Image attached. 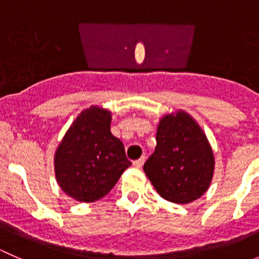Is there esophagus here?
I'll return each instance as SVG.
<instances>
[{
	"label": "esophagus",
	"instance_id": "obj_1",
	"mask_svg": "<svg viewBox=\"0 0 259 259\" xmlns=\"http://www.w3.org/2000/svg\"><path fill=\"white\" fill-rule=\"evenodd\" d=\"M144 161H145V156H142V158H140V159L135 160L134 163H133V165H134L135 168H142L143 164H144Z\"/></svg>",
	"mask_w": 259,
	"mask_h": 259
}]
</instances>
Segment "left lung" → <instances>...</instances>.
Segmentation results:
<instances>
[{"instance_id":"obj_1","label":"left lung","mask_w":259,"mask_h":259,"mask_svg":"<svg viewBox=\"0 0 259 259\" xmlns=\"http://www.w3.org/2000/svg\"><path fill=\"white\" fill-rule=\"evenodd\" d=\"M144 171L159 195L171 203L187 204L207 192L214 173L213 150L189 114L178 110L161 117Z\"/></svg>"}]
</instances>
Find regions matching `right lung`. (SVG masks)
<instances>
[{
    "label": "right lung",
    "instance_id": "1",
    "mask_svg": "<svg viewBox=\"0 0 259 259\" xmlns=\"http://www.w3.org/2000/svg\"><path fill=\"white\" fill-rule=\"evenodd\" d=\"M111 113L99 106L81 111L55 153L60 188L77 202L105 197L132 165L124 145L110 132Z\"/></svg>",
    "mask_w": 259,
    "mask_h": 259
}]
</instances>
